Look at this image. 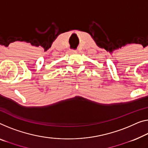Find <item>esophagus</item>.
<instances>
[{"label": "esophagus", "mask_w": 148, "mask_h": 148, "mask_svg": "<svg viewBox=\"0 0 148 148\" xmlns=\"http://www.w3.org/2000/svg\"><path fill=\"white\" fill-rule=\"evenodd\" d=\"M76 52V50L72 49V50H70V52H71V53H74V52Z\"/></svg>", "instance_id": "1"}]
</instances>
